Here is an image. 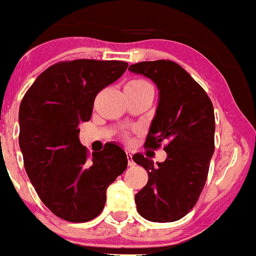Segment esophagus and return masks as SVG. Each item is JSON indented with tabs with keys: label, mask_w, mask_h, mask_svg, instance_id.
Instances as JSON below:
<instances>
[{
	"label": "esophagus",
	"mask_w": 256,
	"mask_h": 256,
	"mask_svg": "<svg viewBox=\"0 0 256 256\" xmlns=\"http://www.w3.org/2000/svg\"><path fill=\"white\" fill-rule=\"evenodd\" d=\"M126 156H128V167L135 166V162L132 161V156H131V154H126Z\"/></svg>",
	"instance_id": "esophagus-1"
}]
</instances>
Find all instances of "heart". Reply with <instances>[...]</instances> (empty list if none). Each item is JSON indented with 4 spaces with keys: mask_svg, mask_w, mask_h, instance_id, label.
Listing matches in <instances>:
<instances>
[{
    "mask_svg": "<svg viewBox=\"0 0 256 256\" xmlns=\"http://www.w3.org/2000/svg\"><path fill=\"white\" fill-rule=\"evenodd\" d=\"M125 89L128 90H152V86L150 82H147L144 79H132L126 84Z\"/></svg>",
    "mask_w": 256,
    "mask_h": 256,
    "instance_id": "1",
    "label": "heart"
}]
</instances>
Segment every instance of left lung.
<instances>
[{
	"label": "left lung",
	"instance_id": "1",
	"mask_svg": "<svg viewBox=\"0 0 256 256\" xmlns=\"http://www.w3.org/2000/svg\"><path fill=\"white\" fill-rule=\"evenodd\" d=\"M158 89V104L144 146L168 142L164 162L135 154L134 161L148 174L146 186L135 194L141 216L168 223L183 218L200 198L214 152V110L207 92L182 66L171 60L141 62L128 66Z\"/></svg>",
	"mask_w": 256,
	"mask_h": 256
}]
</instances>
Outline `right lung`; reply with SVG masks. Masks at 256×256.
I'll list each match as a JSON object with an SVG mask.
<instances>
[{"label":"right lung","mask_w":256,"mask_h":256,"mask_svg":"<svg viewBox=\"0 0 256 256\" xmlns=\"http://www.w3.org/2000/svg\"><path fill=\"white\" fill-rule=\"evenodd\" d=\"M128 64L78 59L49 66L23 98L18 114L24 168L42 202L64 220L99 216L106 190L128 167L122 147L109 142L88 158L80 122L90 120L95 96Z\"/></svg>","instance_id":"right-lung-1"}]
</instances>
